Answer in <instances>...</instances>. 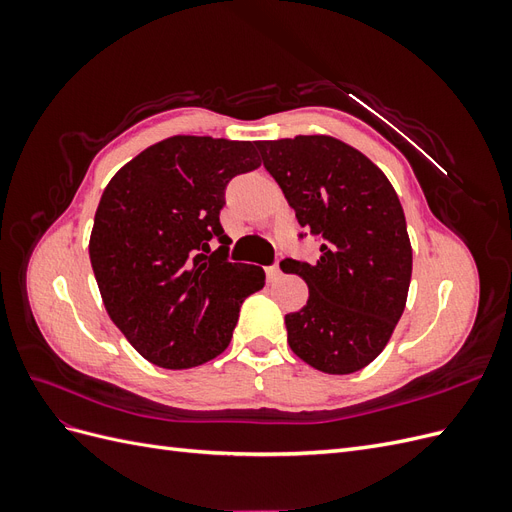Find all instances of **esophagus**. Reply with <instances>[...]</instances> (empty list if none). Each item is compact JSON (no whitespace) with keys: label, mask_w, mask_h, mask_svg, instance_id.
<instances>
[{"label":"esophagus","mask_w":512,"mask_h":512,"mask_svg":"<svg viewBox=\"0 0 512 512\" xmlns=\"http://www.w3.org/2000/svg\"><path fill=\"white\" fill-rule=\"evenodd\" d=\"M280 275H282V269H280V265L267 267V280H269V282H277V280H280Z\"/></svg>","instance_id":"esophagus-1"}]
</instances>
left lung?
<instances>
[{
    "label": "left lung",
    "instance_id": "obj_1",
    "mask_svg": "<svg viewBox=\"0 0 512 512\" xmlns=\"http://www.w3.org/2000/svg\"><path fill=\"white\" fill-rule=\"evenodd\" d=\"M256 149L301 228L322 241L312 265L280 262L309 288L307 303L286 314L288 344L324 374H354L384 350L404 314L412 277L404 209L382 170L333 136L258 141Z\"/></svg>",
    "mask_w": 512,
    "mask_h": 512
}]
</instances>
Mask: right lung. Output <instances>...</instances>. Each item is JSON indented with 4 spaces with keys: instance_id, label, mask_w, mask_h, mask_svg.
<instances>
[{
    "instance_id": "obj_1",
    "label": "right lung",
    "mask_w": 512,
    "mask_h": 512,
    "mask_svg": "<svg viewBox=\"0 0 512 512\" xmlns=\"http://www.w3.org/2000/svg\"><path fill=\"white\" fill-rule=\"evenodd\" d=\"M258 166L256 143L170 136L108 181L91 267L108 316L149 363L190 369L215 359L245 297L265 286L260 267L228 262L220 224L228 181Z\"/></svg>"
}]
</instances>
